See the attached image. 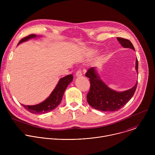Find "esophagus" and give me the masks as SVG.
Here are the masks:
<instances>
[{
    "label": "esophagus",
    "mask_w": 155,
    "mask_h": 155,
    "mask_svg": "<svg viewBox=\"0 0 155 155\" xmlns=\"http://www.w3.org/2000/svg\"><path fill=\"white\" fill-rule=\"evenodd\" d=\"M82 75V72L81 70H78L76 72V76L77 77H81Z\"/></svg>",
    "instance_id": "obj_1"
}]
</instances>
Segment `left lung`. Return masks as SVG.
<instances>
[{
	"label": "left lung",
	"mask_w": 155,
	"mask_h": 155,
	"mask_svg": "<svg viewBox=\"0 0 155 155\" xmlns=\"http://www.w3.org/2000/svg\"><path fill=\"white\" fill-rule=\"evenodd\" d=\"M117 40L124 48H135L130 40L117 37ZM136 69L138 73V60L136 59ZM85 76L89 78L90 88L86 99L87 102L94 108L102 112H114L121 108L134 96L137 86V82L130 89L117 92L109 88L99 78L94 68L87 70Z\"/></svg>",
	"instance_id": "8db88e82"
}]
</instances>
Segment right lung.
<instances>
[{"mask_svg":"<svg viewBox=\"0 0 155 155\" xmlns=\"http://www.w3.org/2000/svg\"><path fill=\"white\" fill-rule=\"evenodd\" d=\"M34 37H36V35L30 34L24 37L23 38H22L19 41L18 44L27 41L29 39ZM73 78L74 77L72 74L66 75L65 77L61 78L52 93L45 101L35 105H26L23 104L22 105L28 111L32 114H45L51 111V110L55 109L60 104L66 87L68 86L69 83L72 81Z\"/></svg>","mask_w":155,"mask_h":155,"instance_id":"right-lung-1","label":"right lung"}]
</instances>
